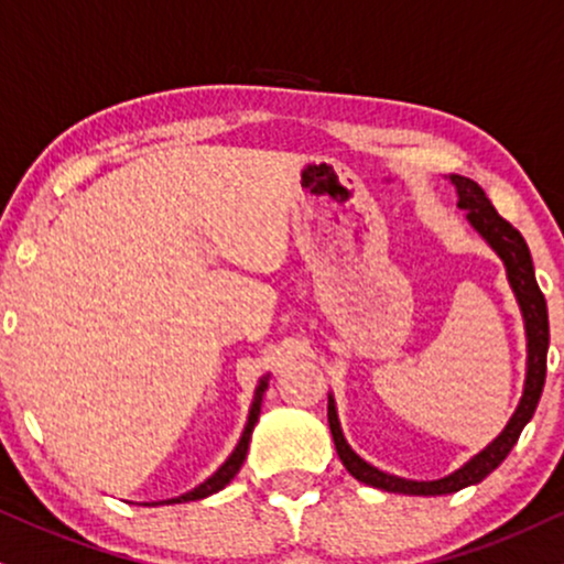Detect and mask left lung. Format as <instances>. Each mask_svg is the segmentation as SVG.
Returning <instances> with one entry per match:
<instances>
[{
    "mask_svg": "<svg viewBox=\"0 0 564 564\" xmlns=\"http://www.w3.org/2000/svg\"><path fill=\"white\" fill-rule=\"evenodd\" d=\"M451 182L458 189V208L466 210L468 224L474 226L476 231L481 234L484 241L500 254L505 262V270H508V281L512 294L518 299L520 312H523L525 323V340H529V361H525V384L523 395H520V403L516 413L510 416V422L505 430L497 434L495 440L484 447L481 453H476L471 460L463 463L458 471H453L445 479L434 481H411L401 479V476L384 474L380 468L369 466L365 458H359L340 432L338 411H335L333 395H327V424H330V434L335 442V451H338V458L344 460L346 471L354 476V479L369 484L375 489L395 491V495H453L463 487H471V484H479L481 479L495 471L500 463L508 458L512 445H516L523 426L531 422L533 411H536L541 390H544L546 380V351H549V315H546V299L541 294L536 273H533V260L529 252V245L520 237L516 226L508 224L500 213L495 210V205L489 203V197L484 195V189L468 176L451 174Z\"/></svg>",
    "mask_w": 564,
    "mask_h": 564,
    "instance_id": "1",
    "label": "left lung"
}]
</instances>
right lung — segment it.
I'll return each mask as SVG.
<instances>
[{
    "mask_svg": "<svg viewBox=\"0 0 564 564\" xmlns=\"http://www.w3.org/2000/svg\"><path fill=\"white\" fill-rule=\"evenodd\" d=\"M268 380H270V375L262 377L260 384H258V390H254V401H252V409H249L245 432H241L239 445L234 447V453L229 455V458H226L224 466H220L218 471L210 476V479H205L203 484H199V487L187 491V495L174 497V500H166V505H174V502H192V500H203V497L216 495V491L224 489L226 484H229V481L234 479V476L239 474L241 463H245V458H247L249 440H252V430H254V424H258V419H260V405H262V395H265V390H268ZM155 505H163V502H155Z\"/></svg>",
    "mask_w": 564,
    "mask_h": 564,
    "instance_id": "right-lung-1",
    "label": "right lung"
}]
</instances>
